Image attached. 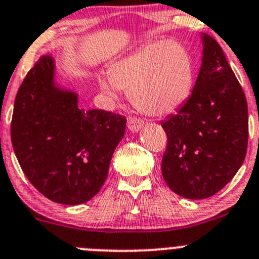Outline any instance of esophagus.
<instances>
[{
	"instance_id": "esophagus-1",
	"label": "esophagus",
	"mask_w": 259,
	"mask_h": 259,
	"mask_svg": "<svg viewBox=\"0 0 259 259\" xmlns=\"http://www.w3.org/2000/svg\"><path fill=\"white\" fill-rule=\"evenodd\" d=\"M144 126V122L139 118H135V117H129L127 118V129L130 132H138L139 129Z\"/></svg>"
}]
</instances>
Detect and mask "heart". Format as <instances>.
Wrapping results in <instances>:
<instances>
[{"label":"heart","mask_w":259,"mask_h":259,"mask_svg":"<svg viewBox=\"0 0 259 259\" xmlns=\"http://www.w3.org/2000/svg\"><path fill=\"white\" fill-rule=\"evenodd\" d=\"M102 93L115 101L121 89L129 91L132 105L149 116L178 111L189 100L195 81L192 53L179 40H154L116 60L110 71H100Z\"/></svg>","instance_id":"obj_1"}]
</instances>
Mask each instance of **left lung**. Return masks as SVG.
I'll return each instance as SVG.
<instances>
[{
    "label": "left lung",
    "mask_w": 259,
    "mask_h": 259,
    "mask_svg": "<svg viewBox=\"0 0 259 259\" xmlns=\"http://www.w3.org/2000/svg\"><path fill=\"white\" fill-rule=\"evenodd\" d=\"M200 38L202 65L192 96L162 121V176L188 199L220 192L243 165L248 147L245 94L219 43L208 34Z\"/></svg>",
    "instance_id": "left-lung-1"
}]
</instances>
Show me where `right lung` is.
<instances>
[{"mask_svg":"<svg viewBox=\"0 0 259 259\" xmlns=\"http://www.w3.org/2000/svg\"><path fill=\"white\" fill-rule=\"evenodd\" d=\"M78 93L56 81V62L43 55L19 88L11 142L28 180L50 200L76 206L100 192L126 118L84 111Z\"/></svg>","mask_w":259,"mask_h":259,"instance_id":"right-lung-1","label":"right lung"}]
</instances>
